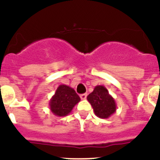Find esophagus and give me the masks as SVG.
I'll return each mask as SVG.
<instances>
[{
    "label": "esophagus",
    "mask_w": 160,
    "mask_h": 160,
    "mask_svg": "<svg viewBox=\"0 0 160 160\" xmlns=\"http://www.w3.org/2000/svg\"><path fill=\"white\" fill-rule=\"evenodd\" d=\"M87 93H83V94H80V98H81V100H86L87 98Z\"/></svg>",
    "instance_id": "obj_1"
}]
</instances>
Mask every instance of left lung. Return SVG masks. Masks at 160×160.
Wrapping results in <instances>:
<instances>
[{
	"mask_svg": "<svg viewBox=\"0 0 160 160\" xmlns=\"http://www.w3.org/2000/svg\"><path fill=\"white\" fill-rule=\"evenodd\" d=\"M94 114L102 119L108 118L116 111V103L104 86L98 85L87 98Z\"/></svg>",
	"mask_w": 160,
	"mask_h": 160,
	"instance_id": "obj_1",
	"label": "left lung"
}]
</instances>
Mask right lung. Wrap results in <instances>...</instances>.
I'll use <instances>...</instances> for the list:
<instances>
[{"label":"right lung","mask_w":160,"mask_h":160,"mask_svg":"<svg viewBox=\"0 0 160 160\" xmlns=\"http://www.w3.org/2000/svg\"><path fill=\"white\" fill-rule=\"evenodd\" d=\"M80 98L70 87L61 84L49 101V108L53 114L59 117L68 115Z\"/></svg>","instance_id":"right-lung-1"}]
</instances>
